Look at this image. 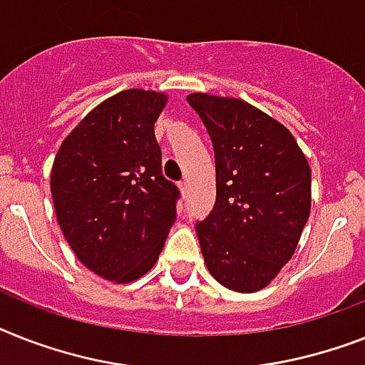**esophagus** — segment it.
<instances>
[{
	"mask_svg": "<svg viewBox=\"0 0 365 365\" xmlns=\"http://www.w3.org/2000/svg\"><path fill=\"white\" fill-rule=\"evenodd\" d=\"M178 187H180V191H182L183 197H185V195H187V182H185V180H183V182L178 183Z\"/></svg>",
	"mask_w": 365,
	"mask_h": 365,
	"instance_id": "1",
	"label": "esophagus"
}]
</instances>
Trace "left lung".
I'll use <instances>...</instances> for the list:
<instances>
[{
    "label": "left lung",
    "instance_id": "8db88e82",
    "mask_svg": "<svg viewBox=\"0 0 365 365\" xmlns=\"http://www.w3.org/2000/svg\"><path fill=\"white\" fill-rule=\"evenodd\" d=\"M187 103L215 153V204L195 227L204 262L227 289H264L309 217V163L285 125L245 101L191 93Z\"/></svg>",
    "mask_w": 365,
    "mask_h": 365
}]
</instances>
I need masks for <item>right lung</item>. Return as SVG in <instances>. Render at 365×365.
<instances>
[{"mask_svg": "<svg viewBox=\"0 0 365 365\" xmlns=\"http://www.w3.org/2000/svg\"><path fill=\"white\" fill-rule=\"evenodd\" d=\"M167 96L125 90L61 142L50 174L56 217L86 268L115 283L152 269L176 221L180 191L161 174L157 118Z\"/></svg>", "mask_w": 365, "mask_h": 365, "instance_id": "right-lung-1", "label": "right lung"}]
</instances>
